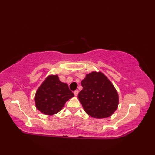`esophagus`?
I'll list each match as a JSON object with an SVG mask.
<instances>
[{
  "instance_id": "obj_1",
  "label": "esophagus",
  "mask_w": 155,
  "mask_h": 155,
  "mask_svg": "<svg viewBox=\"0 0 155 155\" xmlns=\"http://www.w3.org/2000/svg\"><path fill=\"white\" fill-rule=\"evenodd\" d=\"M74 96L75 97H77L78 96V91H74Z\"/></svg>"
}]
</instances>
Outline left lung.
<instances>
[{"instance_id":"8db88e82","label":"left lung","mask_w":155,"mask_h":155,"mask_svg":"<svg viewBox=\"0 0 155 155\" xmlns=\"http://www.w3.org/2000/svg\"><path fill=\"white\" fill-rule=\"evenodd\" d=\"M78 95L84 111L95 118L110 117L117 109L118 94L111 81L100 71L87 74Z\"/></svg>"}]
</instances>
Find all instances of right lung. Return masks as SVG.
I'll use <instances>...</instances> for the list:
<instances>
[{"mask_svg":"<svg viewBox=\"0 0 155 155\" xmlns=\"http://www.w3.org/2000/svg\"><path fill=\"white\" fill-rule=\"evenodd\" d=\"M74 97L68 84L59 80L58 74H50L36 92V108L46 115H54L61 111L66 102Z\"/></svg>","mask_w":155,"mask_h":155,"instance_id":"obj_1","label":"right lung"}]
</instances>
